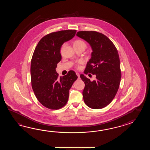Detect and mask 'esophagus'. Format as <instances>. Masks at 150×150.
Masks as SVG:
<instances>
[{
  "label": "esophagus",
  "instance_id": "obj_1",
  "mask_svg": "<svg viewBox=\"0 0 150 150\" xmlns=\"http://www.w3.org/2000/svg\"><path fill=\"white\" fill-rule=\"evenodd\" d=\"M76 74L77 76H78V77H79L80 76V74L78 73V72H76Z\"/></svg>",
  "mask_w": 150,
  "mask_h": 150
}]
</instances>
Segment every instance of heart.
<instances>
[{
    "mask_svg": "<svg viewBox=\"0 0 150 150\" xmlns=\"http://www.w3.org/2000/svg\"><path fill=\"white\" fill-rule=\"evenodd\" d=\"M74 45H84L86 47V43L83 41L80 40H78L74 42ZM82 63H83V61H81V60L78 62V63H79V64H81Z\"/></svg>",
    "mask_w": 150,
    "mask_h": 150,
    "instance_id": "heart-1",
    "label": "heart"
}]
</instances>
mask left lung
Returning <instances> with one entry per match:
<instances>
[{
  "label": "left lung",
  "mask_w": 150,
  "mask_h": 150,
  "mask_svg": "<svg viewBox=\"0 0 150 150\" xmlns=\"http://www.w3.org/2000/svg\"><path fill=\"white\" fill-rule=\"evenodd\" d=\"M77 36L88 42L92 50L84 74H96L91 81L84 74L83 101L91 108L101 109L108 105L117 92L121 79L120 61L115 45L105 35L94 31H80Z\"/></svg>",
  "instance_id": "8db88e82"
}]
</instances>
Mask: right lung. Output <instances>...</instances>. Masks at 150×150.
Segmentation results:
<instances>
[{"mask_svg": "<svg viewBox=\"0 0 150 150\" xmlns=\"http://www.w3.org/2000/svg\"><path fill=\"white\" fill-rule=\"evenodd\" d=\"M76 30L53 32L40 40L32 56L30 76L33 90L38 101L46 108L58 109L69 99V90L78 76L74 71L58 76L56 70L61 61V48L71 40Z\"/></svg>", "mask_w": 150, "mask_h": 150, "instance_id": "1", "label": "right lung"}]
</instances>
